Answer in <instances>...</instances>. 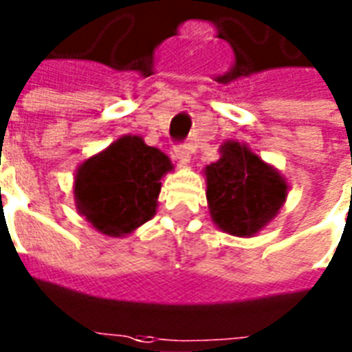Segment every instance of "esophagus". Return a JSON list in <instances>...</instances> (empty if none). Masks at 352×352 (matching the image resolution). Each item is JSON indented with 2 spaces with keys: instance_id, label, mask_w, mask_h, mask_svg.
Listing matches in <instances>:
<instances>
[{
  "instance_id": "obj_1",
  "label": "esophagus",
  "mask_w": 352,
  "mask_h": 352,
  "mask_svg": "<svg viewBox=\"0 0 352 352\" xmlns=\"http://www.w3.org/2000/svg\"><path fill=\"white\" fill-rule=\"evenodd\" d=\"M174 156L178 160L179 167H187L190 163V147L189 145H176L174 147Z\"/></svg>"
}]
</instances>
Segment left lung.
I'll return each instance as SVG.
<instances>
[{"mask_svg":"<svg viewBox=\"0 0 352 352\" xmlns=\"http://www.w3.org/2000/svg\"><path fill=\"white\" fill-rule=\"evenodd\" d=\"M220 154L204 170L210 218L223 232L254 236L285 204L287 182L240 142H225Z\"/></svg>","mask_w":352,"mask_h":352,"instance_id":"8db88e82","label":"left lung"}]
</instances>
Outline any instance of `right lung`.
Wrapping results in <instances>:
<instances>
[{"label":"right lung","instance_id":"1","mask_svg":"<svg viewBox=\"0 0 352 352\" xmlns=\"http://www.w3.org/2000/svg\"><path fill=\"white\" fill-rule=\"evenodd\" d=\"M173 163L140 136H122L76 170V209L107 236H125L156 214L163 174Z\"/></svg>","mask_w":352,"mask_h":352}]
</instances>
